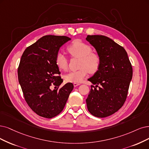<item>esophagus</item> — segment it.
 <instances>
[{
    "label": "esophagus",
    "mask_w": 149,
    "mask_h": 149,
    "mask_svg": "<svg viewBox=\"0 0 149 149\" xmlns=\"http://www.w3.org/2000/svg\"><path fill=\"white\" fill-rule=\"evenodd\" d=\"M80 85V84H77V83H75V84H74V86L75 87L77 86H79V85Z\"/></svg>",
    "instance_id": "esophagus-1"
}]
</instances>
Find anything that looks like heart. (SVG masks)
Here are the masks:
<instances>
[{"label":"heart","mask_w":149,"mask_h":149,"mask_svg":"<svg viewBox=\"0 0 149 149\" xmlns=\"http://www.w3.org/2000/svg\"><path fill=\"white\" fill-rule=\"evenodd\" d=\"M68 50L72 57L79 58V68L77 70L70 71L64 76L65 81L79 84L88 75L95 74L100 69L101 58L100 54L92 52V47L80 40H75L68 46ZM55 63L61 70H67L69 59L63 53H58L55 57Z\"/></svg>","instance_id":"obj_1"}]
</instances>
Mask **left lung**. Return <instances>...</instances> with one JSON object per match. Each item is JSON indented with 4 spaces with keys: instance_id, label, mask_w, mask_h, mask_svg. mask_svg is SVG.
I'll list each match as a JSON object with an SVG mask.
<instances>
[{
    "instance_id": "obj_1",
    "label": "left lung",
    "mask_w": 149,
    "mask_h": 149,
    "mask_svg": "<svg viewBox=\"0 0 149 149\" xmlns=\"http://www.w3.org/2000/svg\"><path fill=\"white\" fill-rule=\"evenodd\" d=\"M86 39L101 58L100 69L88 79L96 86L91 85L86 100L87 108L96 117H106L123 106L133 77V68L125 48L111 38L88 35Z\"/></svg>"
}]
</instances>
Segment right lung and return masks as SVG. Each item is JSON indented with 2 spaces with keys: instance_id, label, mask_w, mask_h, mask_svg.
<instances>
[{
  "instance_id": "add662e5",
  "label": "right lung",
  "mask_w": 149,
  "mask_h": 149,
  "mask_svg": "<svg viewBox=\"0 0 149 149\" xmlns=\"http://www.w3.org/2000/svg\"><path fill=\"white\" fill-rule=\"evenodd\" d=\"M70 40L66 36H45L26 48L21 56L19 83L26 102L40 117L52 118L59 114L74 88L72 83L59 88L63 79L55 63L59 48Z\"/></svg>"
}]
</instances>
